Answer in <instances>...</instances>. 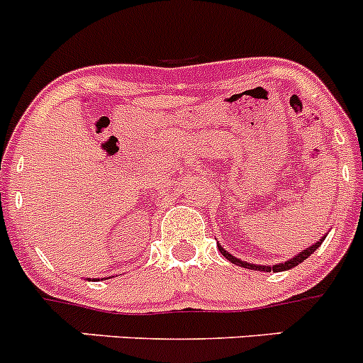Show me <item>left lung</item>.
I'll list each match as a JSON object with an SVG mask.
<instances>
[{
    "label": "left lung",
    "mask_w": 363,
    "mask_h": 363,
    "mask_svg": "<svg viewBox=\"0 0 363 363\" xmlns=\"http://www.w3.org/2000/svg\"><path fill=\"white\" fill-rule=\"evenodd\" d=\"M324 239H326V237H323V239L317 240L315 244H312V246H310V247H306V250H303L301 253H298L294 258H291V260L283 262V264H276V265H272V267H269V265H257V264H250V262H242V260H240V258H237V257H233V255L228 253V251L224 250V247L220 246V244H217V247H219L220 255H223L224 258H228V260H230L231 264L240 265V267L251 269V271H265V272H271V271H272V272H279V271H287V269L296 267V265L301 264L303 260H306V258H308L310 255H312L313 251H315L317 247H319L320 244H323Z\"/></svg>",
    "instance_id": "8db88e82"
}]
</instances>
